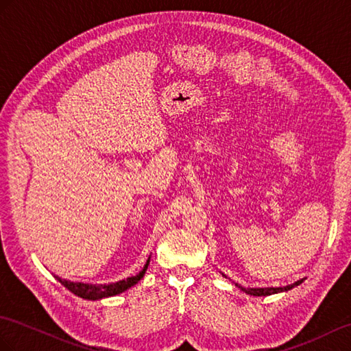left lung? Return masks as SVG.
Segmentation results:
<instances>
[{"label":"left lung","mask_w":351,"mask_h":351,"mask_svg":"<svg viewBox=\"0 0 351 351\" xmlns=\"http://www.w3.org/2000/svg\"><path fill=\"white\" fill-rule=\"evenodd\" d=\"M223 276V274H221ZM305 278H301V280H298V281H295L293 285H289V286H283V287H243L241 285H235L238 289L241 290V292H244V293H247V295H252V296H269V295H274V293H281V292H287V290H290V289H293V287H296V286H299L302 283Z\"/></svg>","instance_id":"obj_1"}]
</instances>
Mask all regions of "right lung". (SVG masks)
Wrapping results in <instances>:
<instances>
[{"label": "right lung", "instance_id": "1", "mask_svg": "<svg viewBox=\"0 0 351 351\" xmlns=\"http://www.w3.org/2000/svg\"><path fill=\"white\" fill-rule=\"evenodd\" d=\"M150 263V256L144 265L143 269L135 274L132 277H128L126 280H119L116 283H110V285H92V283H82V281H71V280H64L61 277L55 276V278L61 283L64 287H66L70 292H73L74 295L80 296L83 299H89V301H97V299H102V298H108V296H116L119 293L125 292L130 287L135 286L138 281L146 274V271L149 268Z\"/></svg>", "mask_w": 351, "mask_h": 351}]
</instances>
